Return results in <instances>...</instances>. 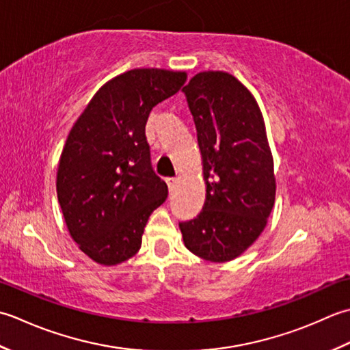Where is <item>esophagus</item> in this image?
<instances>
[{"label":"esophagus","instance_id":"obj_1","mask_svg":"<svg viewBox=\"0 0 350 350\" xmlns=\"http://www.w3.org/2000/svg\"><path fill=\"white\" fill-rule=\"evenodd\" d=\"M166 183H167L169 191H172V190L175 189V185H176V178H174V176H167V178H166Z\"/></svg>","mask_w":350,"mask_h":350}]
</instances>
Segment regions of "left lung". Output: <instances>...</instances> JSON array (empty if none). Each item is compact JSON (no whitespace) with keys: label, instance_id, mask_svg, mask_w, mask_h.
Listing matches in <instances>:
<instances>
[{"label":"left lung","instance_id":"1","mask_svg":"<svg viewBox=\"0 0 350 350\" xmlns=\"http://www.w3.org/2000/svg\"><path fill=\"white\" fill-rule=\"evenodd\" d=\"M183 92L198 131L205 202L180 230L191 254L226 262L254 245L275 204L265 119L251 90L224 70L196 74Z\"/></svg>","mask_w":350,"mask_h":350}]
</instances>
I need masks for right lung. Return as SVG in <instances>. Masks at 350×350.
<instances>
[{
	"label": "right lung",
	"instance_id": "right-lung-1",
	"mask_svg": "<svg viewBox=\"0 0 350 350\" xmlns=\"http://www.w3.org/2000/svg\"><path fill=\"white\" fill-rule=\"evenodd\" d=\"M185 80L184 70H126L99 88L70 128L57 167V198L70 237L98 265L116 266L137 254L149 216L166 201L145 125Z\"/></svg>",
	"mask_w": 350,
	"mask_h": 350
}]
</instances>
